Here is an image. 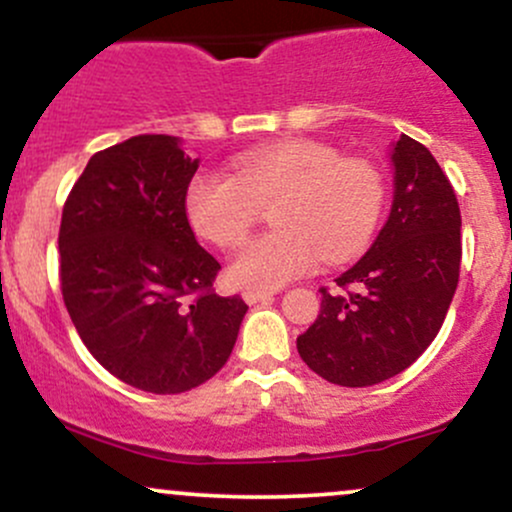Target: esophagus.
<instances>
[{
	"label": "esophagus",
	"instance_id": "obj_1",
	"mask_svg": "<svg viewBox=\"0 0 512 512\" xmlns=\"http://www.w3.org/2000/svg\"><path fill=\"white\" fill-rule=\"evenodd\" d=\"M272 296H274L272 291H257V289H248V291H243L245 303H250V305H257V303H267V301H272Z\"/></svg>",
	"mask_w": 512,
	"mask_h": 512
}]
</instances>
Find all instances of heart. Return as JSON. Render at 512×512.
Segmentation results:
<instances>
[{"mask_svg": "<svg viewBox=\"0 0 512 512\" xmlns=\"http://www.w3.org/2000/svg\"><path fill=\"white\" fill-rule=\"evenodd\" d=\"M387 202L385 173L366 158H342L332 146L284 142L240 154L231 178L202 173L187 187L192 228L216 248H238L272 207L267 236L233 257L228 274L243 289H279L313 272L325 257L342 264L378 231Z\"/></svg>", "mask_w": 512, "mask_h": 512, "instance_id": "obj_1", "label": "heart"}]
</instances>
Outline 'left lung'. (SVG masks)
<instances>
[{"instance_id": "8db88e82", "label": "left lung", "mask_w": 512, "mask_h": 512, "mask_svg": "<svg viewBox=\"0 0 512 512\" xmlns=\"http://www.w3.org/2000/svg\"><path fill=\"white\" fill-rule=\"evenodd\" d=\"M395 195L383 231L354 267L322 289L320 315L296 339L320 378L368 387L395 378L436 339L460 279L455 190L424 144L402 134L390 151Z\"/></svg>"}]
</instances>
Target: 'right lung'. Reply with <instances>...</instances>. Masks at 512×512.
Instances as JSON below:
<instances>
[{"label":"right lung","instance_id":"right-lung-1","mask_svg":"<svg viewBox=\"0 0 512 512\" xmlns=\"http://www.w3.org/2000/svg\"><path fill=\"white\" fill-rule=\"evenodd\" d=\"M199 158L139 134L91 156L62 209V296L81 342L122 383L178 395L236 346L248 305L211 291L221 264L197 243L185 197Z\"/></svg>","mask_w":512,"mask_h":512}]
</instances>
